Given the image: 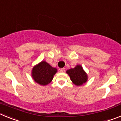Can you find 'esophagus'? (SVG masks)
<instances>
[{
    "mask_svg": "<svg viewBox=\"0 0 121 121\" xmlns=\"http://www.w3.org/2000/svg\"><path fill=\"white\" fill-rule=\"evenodd\" d=\"M60 71L61 72H64L65 71V68H61V69H60Z\"/></svg>",
    "mask_w": 121,
    "mask_h": 121,
    "instance_id": "obj_1",
    "label": "esophagus"
}]
</instances>
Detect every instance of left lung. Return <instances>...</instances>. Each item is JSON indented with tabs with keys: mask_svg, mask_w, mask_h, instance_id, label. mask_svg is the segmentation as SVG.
<instances>
[{
	"mask_svg": "<svg viewBox=\"0 0 121 121\" xmlns=\"http://www.w3.org/2000/svg\"><path fill=\"white\" fill-rule=\"evenodd\" d=\"M71 80L77 86H80L87 81V75L80 65H77L75 68L70 69L66 71Z\"/></svg>",
	"mask_w": 121,
	"mask_h": 121,
	"instance_id": "1",
	"label": "left lung"
}]
</instances>
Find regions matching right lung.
Listing matches in <instances>:
<instances>
[{
  "label": "right lung",
  "mask_w": 121,
  "mask_h": 121,
  "mask_svg": "<svg viewBox=\"0 0 121 121\" xmlns=\"http://www.w3.org/2000/svg\"><path fill=\"white\" fill-rule=\"evenodd\" d=\"M56 72V68H52L49 64L43 61L33 68L32 77L37 83L46 85L51 82Z\"/></svg>",
  "instance_id": "1"
}]
</instances>
